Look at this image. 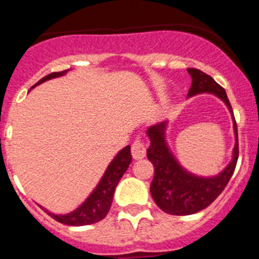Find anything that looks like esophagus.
Wrapping results in <instances>:
<instances>
[{
	"instance_id": "1",
	"label": "esophagus",
	"mask_w": 259,
	"mask_h": 259,
	"mask_svg": "<svg viewBox=\"0 0 259 259\" xmlns=\"http://www.w3.org/2000/svg\"><path fill=\"white\" fill-rule=\"evenodd\" d=\"M146 155V145L144 141L136 140L132 144V157L134 159H141Z\"/></svg>"
}]
</instances>
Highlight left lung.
I'll list each match as a JSON object with an SVG mask.
<instances>
[{
    "label": "left lung",
    "mask_w": 259,
    "mask_h": 259,
    "mask_svg": "<svg viewBox=\"0 0 259 259\" xmlns=\"http://www.w3.org/2000/svg\"><path fill=\"white\" fill-rule=\"evenodd\" d=\"M192 76V85L188 97L200 93H211L227 105L233 119L235 146L232 159L218 175L203 178L189 172L178 162L171 153L166 141L167 122L150 125L146 131L150 146L148 148V159L154 166V178L150 184V193L158 207L171 215H191L206 209L210 203L223 192L230 182L239 158L237 125L227 93L210 75L197 68H188Z\"/></svg>",
    "instance_id": "1"
}]
</instances>
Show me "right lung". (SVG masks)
<instances>
[{"instance_id": "obj_1", "label": "right lung", "mask_w": 259, "mask_h": 259, "mask_svg": "<svg viewBox=\"0 0 259 259\" xmlns=\"http://www.w3.org/2000/svg\"><path fill=\"white\" fill-rule=\"evenodd\" d=\"M67 71L68 70L61 71V72H52V74L42 77L33 87L44 83L47 80L63 76ZM131 146L127 145L114 157L113 161L110 162L104 176L101 178V180H100V183H98L97 187L95 188V191L89 194L88 198L77 209L68 212V214L59 215L53 214V212L48 211L45 209L44 210L53 219H56L59 223L67 224V226H87V224H93L102 221L106 217L107 212H109L110 206H111L116 185H118L119 180L123 176V174L127 171L128 166L131 164Z\"/></svg>"}]
</instances>
